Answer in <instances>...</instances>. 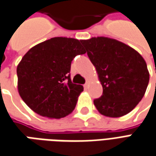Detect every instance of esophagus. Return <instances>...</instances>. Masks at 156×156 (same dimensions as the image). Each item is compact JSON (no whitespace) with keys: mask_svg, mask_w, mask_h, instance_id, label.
Returning <instances> with one entry per match:
<instances>
[{"mask_svg":"<svg viewBox=\"0 0 156 156\" xmlns=\"http://www.w3.org/2000/svg\"><path fill=\"white\" fill-rule=\"evenodd\" d=\"M88 85H89V82L87 81L86 82V83L84 84V88H86V89H87V87H88Z\"/></svg>","mask_w":156,"mask_h":156,"instance_id":"1","label":"esophagus"}]
</instances>
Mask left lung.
Returning a JSON list of instances; mask_svg holds the SVG:
<instances>
[{
    "mask_svg": "<svg viewBox=\"0 0 156 156\" xmlns=\"http://www.w3.org/2000/svg\"><path fill=\"white\" fill-rule=\"evenodd\" d=\"M95 66L102 95L94 99L101 115L120 117L136 107L145 95L150 74L145 59L126 44L107 37L80 40Z\"/></svg>",
    "mask_w": 156,
    "mask_h": 156,
    "instance_id": "1",
    "label": "left lung"
}]
</instances>
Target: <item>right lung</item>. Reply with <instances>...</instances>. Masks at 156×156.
<instances>
[{
	"mask_svg": "<svg viewBox=\"0 0 156 156\" xmlns=\"http://www.w3.org/2000/svg\"><path fill=\"white\" fill-rule=\"evenodd\" d=\"M86 51L81 41L55 37L31 48L17 66L20 96L40 116L59 119L74 110L80 84L73 83L71 63Z\"/></svg>",
	"mask_w": 156,
	"mask_h": 156,
	"instance_id": "1",
	"label": "right lung"
}]
</instances>
